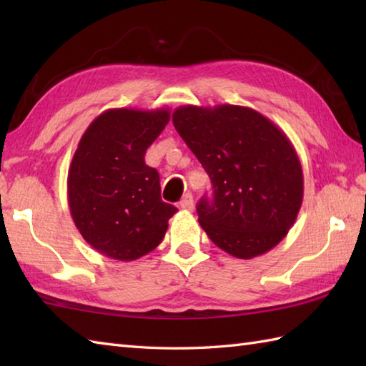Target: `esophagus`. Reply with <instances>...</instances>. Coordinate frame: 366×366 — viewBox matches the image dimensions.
I'll use <instances>...</instances> for the list:
<instances>
[{
  "label": "esophagus",
  "instance_id": "34e87169",
  "mask_svg": "<svg viewBox=\"0 0 366 366\" xmlns=\"http://www.w3.org/2000/svg\"><path fill=\"white\" fill-rule=\"evenodd\" d=\"M179 207L184 209V211H192V209H193V195H192V193H185L182 199L179 201Z\"/></svg>",
  "mask_w": 366,
  "mask_h": 366
}]
</instances>
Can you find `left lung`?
Masks as SVG:
<instances>
[{
	"mask_svg": "<svg viewBox=\"0 0 366 366\" xmlns=\"http://www.w3.org/2000/svg\"><path fill=\"white\" fill-rule=\"evenodd\" d=\"M173 124L211 177L214 197L197 206L209 239L240 259L282 242L303 199L302 165L285 132L253 108L228 104L179 107Z\"/></svg>",
	"mask_w": 366,
	"mask_h": 366,
	"instance_id": "1",
	"label": "left lung"
}]
</instances>
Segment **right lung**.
<instances>
[{
    "mask_svg": "<svg viewBox=\"0 0 366 366\" xmlns=\"http://www.w3.org/2000/svg\"><path fill=\"white\" fill-rule=\"evenodd\" d=\"M169 121L168 110L112 108L89 124L67 176L76 229L107 258L134 261L152 252L177 209L160 198L144 154Z\"/></svg>",
    "mask_w": 366,
    "mask_h": 366,
    "instance_id": "right-lung-1",
    "label": "right lung"
}]
</instances>
